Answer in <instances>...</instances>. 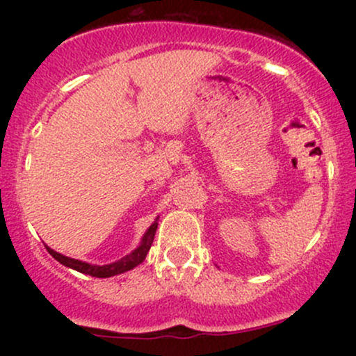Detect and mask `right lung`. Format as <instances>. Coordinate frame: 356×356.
I'll use <instances>...</instances> for the list:
<instances>
[{"instance_id": "add662e5", "label": "right lung", "mask_w": 356, "mask_h": 356, "mask_svg": "<svg viewBox=\"0 0 356 356\" xmlns=\"http://www.w3.org/2000/svg\"><path fill=\"white\" fill-rule=\"evenodd\" d=\"M155 229H157V222H154L152 226L149 227V231L145 232L144 239H142V244L132 252V254L122 257V259H118L112 264H105V266H93V264L81 263V261H79V259H72V257L60 254V252L53 251V249H50L48 246H47V251L50 252V254L55 257L58 263L63 264V266L75 269V271L83 273V275H90V276H95V277H110V276L120 275V273L130 271V269L138 266V264L145 259L147 252H149L150 246H152Z\"/></svg>"}]
</instances>
